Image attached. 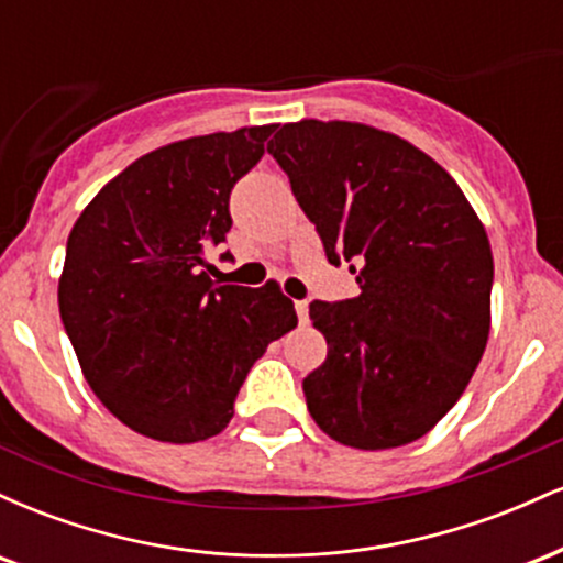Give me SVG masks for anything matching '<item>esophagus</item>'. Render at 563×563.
<instances>
[{"label":"esophagus","mask_w":563,"mask_h":563,"mask_svg":"<svg viewBox=\"0 0 563 563\" xmlns=\"http://www.w3.org/2000/svg\"><path fill=\"white\" fill-rule=\"evenodd\" d=\"M294 307H296V314H299L301 325H307V322H309V303L307 301H296Z\"/></svg>","instance_id":"obj_1"}]
</instances>
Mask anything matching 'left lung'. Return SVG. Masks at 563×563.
Returning <instances> with one entry per match:
<instances>
[{"instance_id":"1","label":"left lung","mask_w":563,"mask_h":563,"mask_svg":"<svg viewBox=\"0 0 563 563\" xmlns=\"http://www.w3.org/2000/svg\"><path fill=\"white\" fill-rule=\"evenodd\" d=\"M288 174L328 262H349L360 296L309 303L328 357L303 378L314 423L335 442H416L466 391L489 335L493 251L461 187L434 158L349 121L277 129Z\"/></svg>"}]
</instances>
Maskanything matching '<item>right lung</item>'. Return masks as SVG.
<instances>
[{
    "mask_svg": "<svg viewBox=\"0 0 563 563\" xmlns=\"http://www.w3.org/2000/svg\"><path fill=\"white\" fill-rule=\"evenodd\" d=\"M269 134L251 126L158 147L70 230L60 320L97 399L142 437L219 434L251 365L299 322L275 283L214 286L203 273L206 251L228 241L232 187Z\"/></svg>",
    "mask_w": 563,
    "mask_h": 563,
    "instance_id": "add662e5",
    "label": "right lung"
}]
</instances>
